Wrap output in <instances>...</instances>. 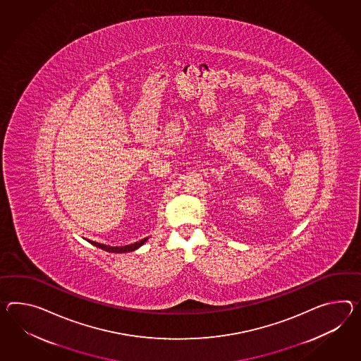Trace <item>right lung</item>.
I'll return each instance as SVG.
<instances>
[{
    "mask_svg": "<svg viewBox=\"0 0 361 361\" xmlns=\"http://www.w3.org/2000/svg\"><path fill=\"white\" fill-rule=\"evenodd\" d=\"M147 240H149V238L140 240V241H137V243H134V244L123 246L104 245V244H99V243L91 241V240H88V241H90L92 245L97 246V247H100V249H103V250H106V252H111V253H129V252H134V250H137L138 247H141Z\"/></svg>",
    "mask_w": 361,
    "mask_h": 361,
    "instance_id": "right-lung-1",
    "label": "right lung"
}]
</instances>
